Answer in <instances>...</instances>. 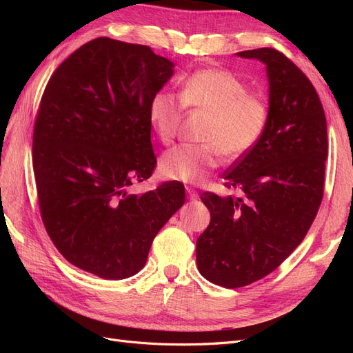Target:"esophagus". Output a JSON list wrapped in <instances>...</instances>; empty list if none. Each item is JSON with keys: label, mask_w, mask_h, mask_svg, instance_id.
Segmentation results:
<instances>
[{"label": "esophagus", "mask_w": 353, "mask_h": 353, "mask_svg": "<svg viewBox=\"0 0 353 353\" xmlns=\"http://www.w3.org/2000/svg\"><path fill=\"white\" fill-rule=\"evenodd\" d=\"M187 194H188V199L190 200H197L199 199V193L196 190H193V188H187Z\"/></svg>", "instance_id": "esophagus-1"}]
</instances>
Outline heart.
<instances>
[{
  "instance_id": "b5f03b06",
  "label": "heart",
  "mask_w": 353,
  "mask_h": 353,
  "mask_svg": "<svg viewBox=\"0 0 353 353\" xmlns=\"http://www.w3.org/2000/svg\"><path fill=\"white\" fill-rule=\"evenodd\" d=\"M181 101L187 108L210 114L203 131L206 144H184L168 150L160 159V172L168 179L196 184L219 166L222 153L237 159L261 140L268 122L266 104L236 74L222 69H200L181 85ZM183 117V105L166 92H157L148 104V121L163 144L174 140Z\"/></svg>"
}]
</instances>
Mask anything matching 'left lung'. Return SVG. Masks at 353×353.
Masks as SVG:
<instances>
[{"label": "left lung", "instance_id": "1", "mask_svg": "<svg viewBox=\"0 0 353 353\" xmlns=\"http://www.w3.org/2000/svg\"><path fill=\"white\" fill-rule=\"evenodd\" d=\"M237 56L266 68L268 122L223 176L243 196L200 197L210 222L197 239L199 271L227 288L263 279L302 243L321 205L328 154L323 104L305 73L274 48Z\"/></svg>", "mask_w": 353, "mask_h": 353}]
</instances>
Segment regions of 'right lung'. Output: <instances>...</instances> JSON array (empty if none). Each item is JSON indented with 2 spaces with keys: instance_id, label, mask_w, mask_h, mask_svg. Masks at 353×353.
<instances>
[{
  "instance_id": "1",
  "label": "right lung",
  "mask_w": 353,
  "mask_h": 353,
  "mask_svg": "<svg viewBox=\"0 0 353 353\" xmlns=\"http://www.w3.org/2000/svg\"><path fill=\"white\" fill-rule=\"evenodd\" d=\"M174 68L150 47L97 38L61 63L41 99L32 147L41 216L59 252L100 279L141 271L184 205L179 181L128 191L156 166L148 104Z\"/></svg>"
}]
</instances>
